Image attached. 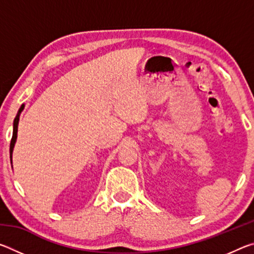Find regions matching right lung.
Instances as JSON below:
<instances>
[{"label":"right lung","instance_id":"obj_1","mask_svg":"<svg viewBox=\"0 0 254 254\" xmlns=\"http://www.w3.org/2000/svg\"><path fill=\"white\" fill-rule=\"evenodd\" d=\"M23 109H24V105H21V107L18 111V114H16V117L14 119V122H13V135H12L11 143H10L11 163H12V152H13V148H14V144H15V141H16V135H18V124H19V120H20V114H21V112L23 111Z\"/></svg>","mask_w":254,"mask_h":254}]
</instances>
